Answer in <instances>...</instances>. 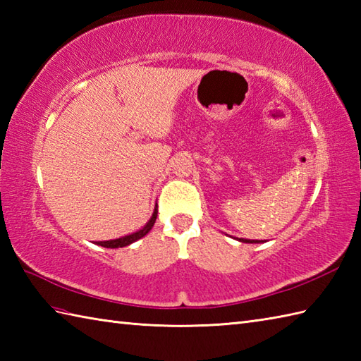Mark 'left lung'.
Returning a JSON list of instances; mask_svg holds the SVG:
<instances>
[{
    "instance_id": "1",
    "label": "left lung",
    "mask_w": 361,
    "mask_h": 361,
    "mask_svg": "<svg viewBox=\"0 0 361 361\" xmlns=\"http://www.w3.org/2000/svg\"><path fill=\"white\" fill-rule=\"evenodd\" d=\"M235 240H239L242 243H264L265 240H251V239H237V237H234Z\"/></svg>"
}]
</instances>
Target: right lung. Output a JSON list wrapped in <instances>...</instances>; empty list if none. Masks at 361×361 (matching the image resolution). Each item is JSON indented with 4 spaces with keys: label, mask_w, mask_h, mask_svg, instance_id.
I'll return each instance as SVG.
<instances>
[{
    "label": "right lung",
    "mask_w": 361,
    "mask_h": 361,
    "mask_svg": "<svg viewBox=\"0 0 361 361\" xmlns=\"http://www.w3.org/2000/svg\"><path fill=\"white\" fill-rule=\"evenodd\" d=\"M157 216H158V204H155V209H153V214L150 220L145 224L141 229H137L136 233H132V234H127L124 237H119V239H113V240H104V242H96V245H101V247L104 248H122V247H127V245L133 243L136 240H140L141 237H144L145 234H147L150 229L153 228V225H155L157 221Z\"/></svg>",
    "instance_id": "right-lung-1"
}]
</instances>
